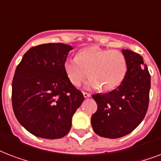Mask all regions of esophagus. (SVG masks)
<instances>
[{
    "mask_svg": "<svg viewBox=\"0 0 161 161\" xmlns=\"http://www.w3.org/2000/svg\"><path fill=\"white\" fill-rule=\"evenodd\" d=\"M83 97H84L85 98H90L91 97V94H89V93H85V92H84V93H83Z\"/></svg>",
    "mask_w": 161,
    "mask_h": 161,
    "instance_id": "esophagus-1",
    "label": "esophagus"
}]
</instances>
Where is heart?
Instances as JSON below:
<instances>
[{
	"label": "heart",
	"instance_id": "b5f03b06",
	"mask_svg": "<svg viewBox=\"0 0 161 161\" xmlns=\"http://www.w3.org/2000/svg\"><path fill=\"white\" fill-rule=\"evenodd\" d=\"M63 68L73 85L80 86L89 76V87L110 91L125 79L128 63L125 54L119 50L89 47L78 52L75 58H67Z\"/></svg>",
	"mask_w": 161,
	"mask_h": 161
}]
</instances>
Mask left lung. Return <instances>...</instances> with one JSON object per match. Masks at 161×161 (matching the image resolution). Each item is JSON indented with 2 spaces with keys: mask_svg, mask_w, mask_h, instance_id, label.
<instances>
[{
  "mask_svg": "<svg viewBox=\"0 0 161 161\" xmlns=\"http://www.w3.org/2000/svg\"><path fill=\"white\" fill-rule=\"evenodd\" d=\"M127 59V73L119 87L109 93H96L98 105L91 117L93 131L102 137L117 139L130 134L142 122L149 105L150 75L143 58L122 49Z\"/></svg>",
  "mask_w": 161,
  "mask_h": 161,
  "instance_id": "left-lung-1",
  "label": "left lung"
}]
</instances>
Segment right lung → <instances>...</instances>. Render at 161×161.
I'll use <instances>...</instances> for the list:
<instances>
[{"label":"right lung","mask_w":161,"mask_h":161,"mask_svg":"<svg viewBox=\"0 0 161 161\" xmlns=\"http://www.w3.org/2000/svg\"><path fill=\"white\" fill-rule=\"evenodd\" d=\"M73 47L42 44L24 54L12 81V107L19 123L36 137L59 139L84 100L72 84L63 64Z\"/></svg>","instance_id":"obj_1"}]
</instances>
